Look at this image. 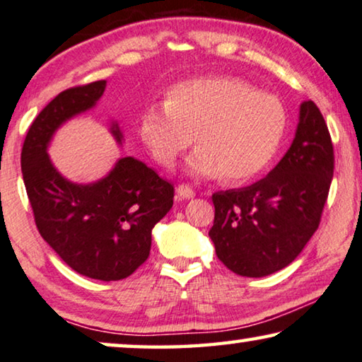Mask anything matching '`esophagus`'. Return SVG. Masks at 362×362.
I'll use <instances>...</instances> for the list:
<instances>
[{
	"label": "esophagus",
	"mask_w": 362,
	"mask_h": 362,
	"mask_svg": "<svg viewBox=\"0 0 362 362\" xmlns=\"http://www.w3.org/2000/svg\"><path fill=\"white\" fill-rule=\"evenodd\" d=\"M176 194H177V196H180L181 199H192V197H194L192 187L189 186V185H185V182H182V185H180V186L176 187Z\"/></svg>",
	"instance_id": "1"
}]
</instances>
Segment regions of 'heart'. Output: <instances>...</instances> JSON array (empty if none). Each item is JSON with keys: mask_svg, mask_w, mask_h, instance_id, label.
<instances>
[{"mask_svg": "<svg viewBox=\"0 0 362 362\" xmlns=\"http://www.w3.org/2000/svg\"><path fill=\"white\" fill-rule=\"evenodd\" d=\"M286 129L280 100L231 77H200L181 82L165 107H148L139 134L152 158L163 168L192 146L186 168L192 176H225L246 182L267 168Z\"/></svg>", "mask_w": 362, "mask_h": 362, "instance_id": "heart-1", "label": "heart"}]
</instances>
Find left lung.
I'll return each mask as SVG.
<instances>
[{
    "mask_svg": "<svg viewBox=\"0 0 362 362\" xmlns=\"http://www.w3.org/2000/svg\"><path fill=\"white\" fill-rule=\"evenodd\" d=\"M333 144L313 100L301 103L291 147L254 185L215 192L209 236L241 276H267L290 265L320 223L333 177Z\"/></svg>",
    "mask_w": 362,
    "mask_h": 362,
    "instance_id": "1",
    "label": "left lung"
}]
</instances>
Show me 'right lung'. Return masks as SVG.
I'll return each mask as SVG.
<instances>
[{"instance_id":"obj_1","label":"right lung","mask_w":362,"mask_h":362,"mask_svg":"<svg viewBox=\"0 0 362 362\" xmlns=\"http://www.w3.org/2000/svg\"><path fill=\"white\" fill-rule=\"evenodd\" d=\"M107 81L72 87L43 108L27 132L21 168L35 225L49 247L77 274L123 280L146 262L152 230L173 207L175 187L141 160L124 157L90 185L61 176L48 157L49 141L72 116L93 108ZM111 134L123 144L118 123Z\"/></svg>"}]
</instances>
